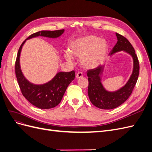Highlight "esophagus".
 I'll return each mask as SVG.
<instances>
[{
	"label": "esophagus",
	"mask_w": 152,
	"mask_h": 152,
	"mask_svg": "<svg viewBox=\"0 0 152 152\" xmlns=\"http://www.w3.org/2000/svg\"><path fill=\"white\" fill-rule=\"evenodd\" d=\"M82 77H83V73H82L80 72H79L76 74V78H77V79H80V78H81Z\"/></svg>",
	"instance_id": "obj_1"
}]
</instances>
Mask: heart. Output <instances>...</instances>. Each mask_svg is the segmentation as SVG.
Returning a JSON list of instances; mask_svg holds the SVG:
<instances>
[{"label":"heart","instance_id":"obj_1","mask_svg":"<svg viewBox=\"0 0 152 152\" xmlns=\"http://www.w3.org/2000/svg\"><path fill=\"white\" fill-rule=\"evenodd\" d=\"M108 45L104 40L94 35H89L78 39L71 44L69 52L64 56L68 61H72V55L80 58V65L91 69L98 66L107 56Z\"/></svg>","mask_w":152,"mask_h":152}]
</instances>
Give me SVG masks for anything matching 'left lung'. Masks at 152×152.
I'll use <instances>...</instances> for the list:
<instances>
[{"label":"left lung","instance_id":"left-lung-1","mask_svg":"<svg viewBox=\"0 0 152 152\" xmlns=\"http://www.w3.org/2000/svg\"><path fill=\"white\" fill-rule=\"evenodd\" d=\"M116 36L118 41L110 51V55L111 56L117 52L124 50L132 56L134 68L127 84L121 89L115 92H109L105 90L101 82L100 75L103 71L104 66L99 65L87 71L89 81L88 96L89 99L95 107L101 109L115 108L125 102L132 93L139 76L140 64L134 49L129 41L124 36L118 33H116Z\"/></svg>","mask_w":152,"mask_h":152}]
</instances>
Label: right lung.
<instances>
[{"mask_svg": "<svg viewBox=\"0 0 152 152\" xmlns=\"http://www.w3.org/2000/svg\"><path fill=\"white\" fill-rule=\"evenodd\" d=\"M63 29L54 31L42 30L30 35L21 45L18 50L15 63V73L22 94L35 107L41 109L54 108L61 102L63 96L70 82L75 79L74 71L59 72L53 79L46 84L35 85L27 80L23 75L20 65V56L23 45L25 41L38 36L56 38L62 35Z\"/></svg>", "mask_w": 152, "mask_h": 152, "instance_id": "right-lung-1", "label": "right lung"}]
</instances>
